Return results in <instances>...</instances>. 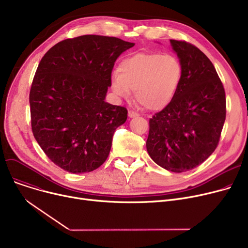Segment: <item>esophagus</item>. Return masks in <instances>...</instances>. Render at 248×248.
I'll return each mask as SVG.
<instances>
[{"mask_svg": "<svg viewBox=\"0 0 248 248\" xmlns=\"http://www.w3.org/2000/svg\"><path fill=\"white\" fill-rule=\"evenodd\" d=\"M128 116L129 117H136V116H139V113L136 112L135 110H128Z\"/></svg>", "mask_w": 248, "mask_h": 248, "instance_id": "1", "label": "esophagus"}]
</instances>
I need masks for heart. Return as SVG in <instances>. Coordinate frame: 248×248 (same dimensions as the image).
I'll return each instance as SVG.
<instances>
[{"label":"heart","instance_id":"heart-1","mask_svg":"<svg viewBox=\"0 0 248 248\" xmlns=\"http://www.w3.org/2000/svg\"><path fill=\"white\" fill-rule=\"evenodd\" d=\"M182 75V63L173 55L138 53L121 62L119 73L111 76V86L117 95L125 98L135 90L140 106L159 110L174 98Z\"/></svg>","mask_w":248,"mask_h":248}]
</instances>
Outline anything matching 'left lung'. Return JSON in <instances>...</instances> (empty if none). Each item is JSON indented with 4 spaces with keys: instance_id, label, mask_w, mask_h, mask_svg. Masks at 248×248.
Wrapping results in <instances>:
<instances>
[{
    "instance_id": "8db88e82",
    "label": "left lung",
    "mask_w": 248,
    "mask_h": 248,
    "mask_svg": "<svg viewBox=\"0 0 248 248\" xmlns=\"http://www.w3.org/2000/svg\"><path fill=\"white\" fill-rule=\"evenodd\" d=\"M170 41L183 75L172 101L150 119L147 151L160 167L182 173L199 166L217 148L226 97L209 58L191 43Z\"/></svg>"
}]
</instances>
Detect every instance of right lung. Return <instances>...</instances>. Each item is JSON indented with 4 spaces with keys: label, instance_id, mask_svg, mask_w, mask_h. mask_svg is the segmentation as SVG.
<instances>
[{
    "label": "right lung",
    "instance_id": "right-lung-1",
    "mask_svg": "<svg viewBox=\"0 0 248 248\" xmlns=\"http://www.w3.org/2000/svg\"><path fill=\"white\" fill-rule=\"evenodd\" d=\"M134 45L116 37L83 35L57 43L39 63L29 95L32 132L63 170L87 173L108 159L127 109L104 98L115 60Z\"/></svg>",
    "mask_w": 248,
    "mask_h": 248
}]
</instances>
